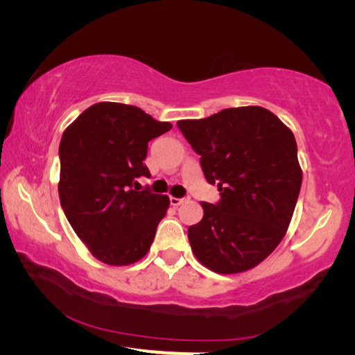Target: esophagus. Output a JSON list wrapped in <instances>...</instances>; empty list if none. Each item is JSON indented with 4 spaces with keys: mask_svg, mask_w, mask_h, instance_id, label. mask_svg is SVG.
<instances>
[{
    "mask_svg": "<svg viewBox=\"0 0 355 355\" xmlns=\"http://www.w3.org/2000/svg\"><path fill=\"white\" fill-rule=\"evenodd\" d=\"M171 205L172 207H178V205H182V203L184 202V199H178V197H171Z\"/></svg>",
    "mask_w": 355,
    "mask_h": 355,
    "instance_id": "esophagus-1",
    "label": "esophagus"
}]
</instances>
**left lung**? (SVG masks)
Masks as SVG:
<instances>
[{
    "label": "left lung",
    "instance_id": "obj_1",
    "mask_svg": "<svg viewBox=\"0 0 355 355\" xmlns=\"http://www.w3.org/2000/svg\"><path fill=\"white\" fill-rule=\"evenodd\" d=\"M220 200L202 202L203 218L188 228L203 266L236 274L261 263L284 239L302 171L293 131L261 106L228 107L207 119L178 120Z\"/></svg>",
    "mask_w": 355,
    "mask_h": 355
}]
</instances>
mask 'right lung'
Masks as SVG:
<instances>
[{"instance_id": "add662e5", "label": "right lung", "mask_w": 355, "mask_h": 355, "mask_svg": "<svg viewBox=\"0 0 355 355\" xmlns=\"http://www.w3.org/2000/svg\"><path fill=\"white\" fill-rule=\"evenodd\" d=\"M141 107L101 101L64 131L59 144V199L78 238L97 260L127 266L147 254L169 197L137 191L150 177L148 142L169 131Z\"/></svg>"}]
</instances>
